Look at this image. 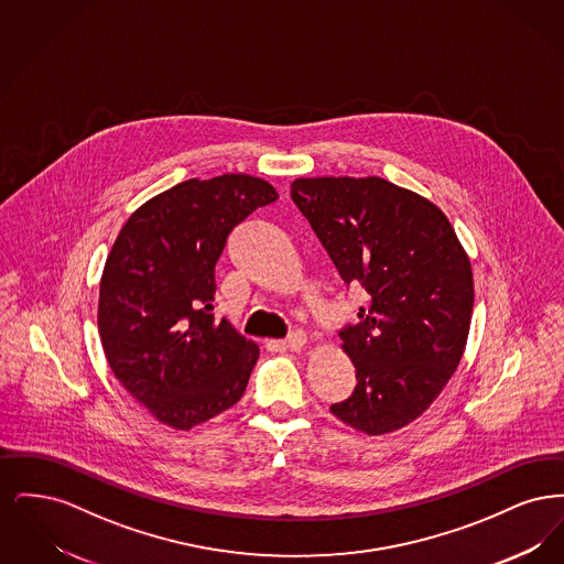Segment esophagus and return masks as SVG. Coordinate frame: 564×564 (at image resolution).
I'll use <instances>...</instances> for the list:
<instances>
[{
    "label": "esophagus",
    "instance_id": "obj_1",
    "mask_svg": "<svg viewBox=\"0 0 564 564\" xmlns=\"http://www.w3.org/2000/svg\"><path fill=\"white\" fill-rule=\"evenodd\" d=\"M304 345H306V334H304V332H294L292 336H288L285 340L279 343V347H283V349L288 350L304 349Z\"/></svg>",
    "mask_w": 564,
    "mask_h": 564
}]
</instances>
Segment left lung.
Returning <instances> with one entry per match:
<instances>
[{
    "label": "left lung",
    "mask_w": 564,
    "mask_h": 564,
    "mask_svg": "<svg viewBox=\"0 0 564 564\" xmlns=\"http://www.w3.org/2000/svg\"><path fill=\"white\" fill-rule=\"evenodd\" d=\"M295 207L340 279L368 292L340 332L357 384L329 412L368 435L402 430L442 393L467 345L474 274L431 200L382 177H300Z\"/></svg>",
    "instance_id": "obj_1"
}]
</instances>
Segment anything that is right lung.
<instances>
[{
  "mask_svg": "<svg viewBox=\"0 0 564 564\" xmlns=\"http://www.w3.org/2000/svg\"><path fill=\"white\" fill-rule=\"evenodd\" d=\"M276 198L253 175L188 180L143 203L109 251L97 315L109 368L173 430L214 419L245 393L260 349L215 322V264L232 228Z\"/></svg>",
  "mask_w": 564,
  "mask_h": 564,
  "instance_id": "add662e5",
  "label": "right lung"
}]
</instances>
